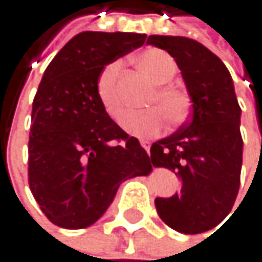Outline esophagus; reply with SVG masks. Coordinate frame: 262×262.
<instances>
[{"instance_id":"obj_1","label":"esophagus","mask_w":262,"mask_h":262,"mask_svg":"<svg viewBox=\"0 0 262 262\" xmlns=\"http://www.w3.org/2000/svg\"><path fill=\"white\" fill-rule=\"evenodd\" d=\"M140 144H141V147L146 150V152H149V149H150V143H149V141H146V140H141V141H140Z\"/></svg>"}]
</instances>
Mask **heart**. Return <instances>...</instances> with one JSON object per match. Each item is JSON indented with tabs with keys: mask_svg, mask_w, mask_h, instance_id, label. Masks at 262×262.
I'll list each match as a JSON object with an SVG mask.
<instances>
[{
	"mask_svg": "<svg viewBox=\"0 0 262 262\" xmlns=\"http://www.w3.org/2000/svg\"><path fill=\"white\" fill-rule=\"evenodd\" d=\"M134 64L150 83H154V88L144 100V106L150 108L130 115L125 119L124 127L127 132L140 138L156 137L162 132L165 118L171 127L182 125L190 116L193 102L185 88L169 83L178 75L174 58L165 50L152 47L135 55ZM119 74L121 62L113 61L102 67L96 80V96L105 113L118 124L122 122L125 115V106L118 88Z\"/></svg>",
	"mask_w": 262,
	"mask_h": 262,
	"instance_id": "heart-1",
	"label": "heart"
}]
</instances>
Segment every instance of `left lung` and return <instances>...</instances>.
<instances>
[{"label": "left lung", "instance_id": "left-lung-1", "mask_svg": "<svg viewBox=\"0 0 262 262\" xmlns=\"http://www.w3.org/2000/svg\"><path fill=\"white\" fill-rule=\"evenodd\" d=\"M174 58L193 102L192 118L150 146V162L174 171L181 190L156 198L160 219L179 233L200 234L222 223L234 206L242 168L241 106L226 66L196 40L149 36Z\"/></svg>", "mask_w": 262, "mask_h": 262}]
</instances>
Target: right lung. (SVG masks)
I'll return each mask as SVG.
<instances>
[{
    "mask_svg": "<svg viewBox=\"0 0 262 262\" xmlns=\"http://www.w3.org/2000/svg\"><path fill=\"white\" fill-rule=\"evenodd\" d=\"M146 34L84 31L48 64L33 100L28 182L45 217L81 229L97 222L119 185L152 165L135 137L110 118L96 96L103 66L141 47Z\"/></svg>",
    "mask_w": 262,
    "mask_h": 262,
    "instance_id": "1",
    "label": "right lung"
}]
</instances>
